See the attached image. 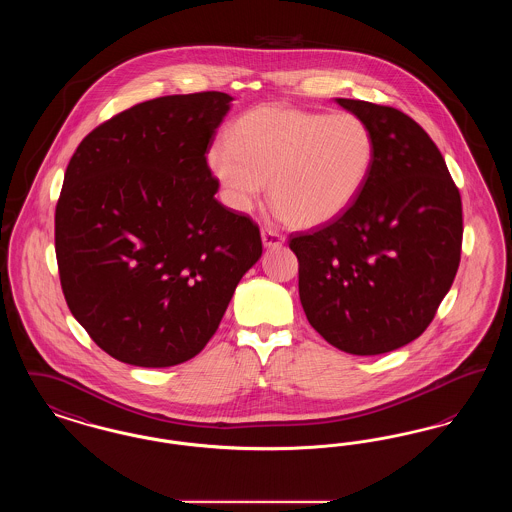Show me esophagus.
Instances as JSON below:
<instances>
[{
	"mask_svg": "<svg viewBox=\"0 0 512 512\" xmlns=\"http://www.w3.org/2000/svg\"><path fill=\"white\" fill-rule=\"evenodd\" d=\"M261 238H263V244L267 245V247H278V245L286 242L284 234H280L278 230H272V228H263L261 230Z\"/></svg>",
	"mask_w": 512,
	"mask_h": 512,
	"instance_id": "obj_1",
	"label": "esophagus"
}]
</instances>
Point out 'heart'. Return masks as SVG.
<instances>
[{
    "label": "heart",
    "instance_id": "b5f03b06",
    "mask_svg": "<svg viewBox=\"0 0 512 512\" xmlns=\"http://www.w3.org/2000/svg\"><path fill=\"white\" fill-rule=\"evenodd\" d=\"M374 157L376 140L363 117L272 103L247 111L232 124L230 138L215 140L207 165L234 209L247 211L268 180L274 211L311 228L353 205Z\"/></svg>",
    "mask_w": 512,
    "mask_h": 512
}]
</instances>
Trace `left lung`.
<instances>
[{
	"instance_id": "1",
	"label": "left lung",
	"mask_w": 512,
	"mask_h": 512,
	"mask_svg": "<svg viewBox=\"0 0 512 512\" xmlns=\"http://www.w3.org/2000/svg\"><path fill=\"white\" fill-rule=\"evenodd\" d=\"M376 140L363 192L338 219L295 232L299 297L318 334L345 353L416 340L461 263L463 203L432 138L403 111L336 99Z\"/></svg>"
}]
</instances>
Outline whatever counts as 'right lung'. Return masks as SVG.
I'll return each mask as SVG.
<instances>
[{"instance_id": "1", "label": "right lung", "mask_w": 512, "mask_h": 512, "mask_svg": "<svg viewBox=\"0 0 512 512\" xmlns=\"http://www.w3.org/2000/svg\"><path fill=\"white\" fill-rule=\"evenodd\" d=\"M222 92L163 96L101 122L76 147L55 207V255L73 317L107 355L163 368L219 328L263 242L217 201L207 165Z\"/></svg>"}]
</instances>
